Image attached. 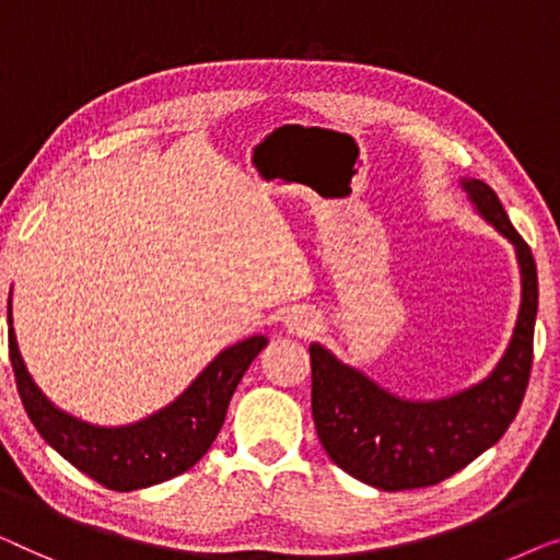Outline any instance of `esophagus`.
<instances>
[{
    "mask_svg": "<svg viewBox=\"0 0 560 560\" xmlns=\"http://www.w3.org/2000/svg\"><path fill=\"white\" fill-rule=\"evenodd\" d=\"M283 325H287V329H289V335H296V337H310V335H314L319 329V319L314 317L312 312H306V310H296V312H291L289 317H287V322H283Z\"/></svg>",
    "mask_w": 560,
    "mask_h": 560,
    "instance_id": "1",
    "label": "esophagus"
}]
</instances>
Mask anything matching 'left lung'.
I'll use <instances>...</instances> for the list:
<instances>
[{
    "mask_svg": "<svg viewBox=\"0 0 560 560\" xmlns=\"http://www.w3.org/2000/svg\"><path fill=\"white\" fill-rule=\"evenodd\" d=\"M479 215L515 246L523 299L513 340L498 368L471 388L439 400H406L345 365L319 342L312 358V419L337 467L385 492L431 487L498 444L523 404L533 365L538 271L527 243L482 179H462Z\"/></svg>",
    "mask_w": 560,
    "mask_h": 560,
    "instance_id": "8db88e82",
    "label": "left lung"
}]
</instances>
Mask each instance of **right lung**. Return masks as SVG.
<instances>
[{"label":"right lung","instance_id":"add662e5","mask_svg":"<svg viewBox=\"0 0 560 560\" xmlns=\"http://www.w3.org/2000/svg\"><path fill=\"white\" fill-rule=\"evenodd\" d=\"M10 360L18 377L22 406L55 452L116 492L144 490L167 482L198 464L225 421L228 404L238 388L243 373L269 340L254 335L233 348H225L210 362L183 396L147 419L129 427H93L60 411L37 388L20 355L10 306Z\"/></svg>","mask_w":560,"mask_h":560}]
</instances>
